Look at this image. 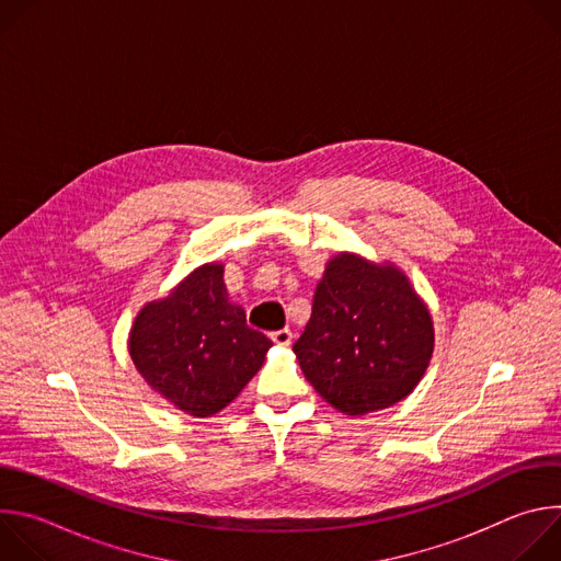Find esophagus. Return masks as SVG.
Instances as JSON below:
<instances>
[{
  "label": "esophagus",
  "instance_id": "obj_1",
  "mask_svg": "<svg viewBox=\"0 0 561 561\" xmlns=\"http://www.w3.org/2000/svg\"><path fill=\"white\" fill-rule=\"evenodd\" d=\"M271 340L277 344V346H288L293 342V333L288 329H282V331H275L271 333Z\"/></svg>",
  "mask_w": 561,
  "mask_h": 561
}]
</instances>
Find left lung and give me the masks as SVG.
<instances>
[{"instance_id":"1","label":"left lung","mask_w":561,"mask_h":561,"mask_svg":"<svg viewBox=\"0 0 561 561\" xmlns=\"http://www.w3.org/2000/svg\"><path fill=\"white\" fill-rule=\"evenodd\" d=\"M433 348V314L409 275L392 262L342 251L327 262L293 353L312 388L357 417L407 399Z\"/></svg>"}]
</instances>
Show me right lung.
Segmentation results:
<instances>
[{
    "label": "right lung",
    "mask_w": 561,
    "mask_h": 561,
    "mask_svg": "<svg viewBox=\"0 0 561 561\" xmlns=\"http://www.w3.org/2000/svg\"><path fill=\"white\" fill-rule=\"evenodd\" d=\"M273 342L230 301L224 264L208 262L146 301L128 333V355L144 381L173 409L213 417L262 368Z\"/></svg>",
    "instance_id": "obj_1"
}]
</instances>
